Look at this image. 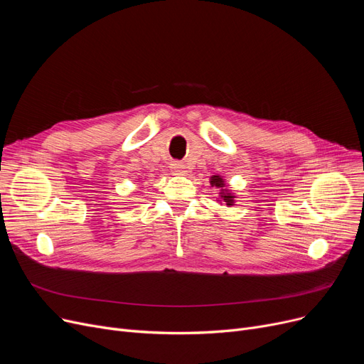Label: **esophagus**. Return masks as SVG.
Returning a JSON list of instances; mask_svg holds the SVG:
<instances>
[{"label": "esophagus", "instance_id": "obj_1", "mask_svg": "<svg viewBox=\"0 0 364 364\" xmlns=\"http://www.w3.org/2000/svg\"><path fill=\"white\" fill-rule=\"evenodd\" d=\"M171 169H172V172H174V174H177V176H184L186 174V165L184 164H181V162H172L171 164Z\"/></svg>", "mask_w": 364, "mask_h": 364}]
</instances>
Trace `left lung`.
Segmentation results:
<instances>
[{"mask_svg": "<svg viewBox=\"0 0 364 364\" xmlns=\"http://www.w3.org/2000/svg\"><path fill=\"white\" fill-rule=\"evenodd\" d=\"M211 184L215 186V187H223L224 183H223V178H220L218 176H214L211 177ZM221 198L224 199V202L227 205H233V196L232 195H225V193H221Z\"/></svg>", "mask_w": 364, "mask_h": 364, "instance_id": "8db88e82", "label": "left lung"}]
</instances>
